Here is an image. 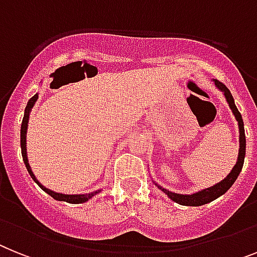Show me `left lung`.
<instances>
[{"mask_svg":"<svg viewBox=\"0 0 257 257\" xmlns=\"http://www.w3.org/2000/svg\"><path fill=\"white\" fill-rule=\"evenodd\" d=\"M214 84L219 89L220 92H223L224 97H226V101H227L228 106H230L231 111L235 115L236 120H238L239 126V155L238 160H236V164L234 165V168L231 169V172L227 175L226 179H223L222 181H219L215 185L206 188V189H202L200 192L193 193V194H180V193H173L169 192V190L164 189L160 185H158L159 189H162L163 192L167 194V196L171 198L172 201L180 203L182 206H201V205H205V203H209L211 201L217 200L218 197H220L222 194L227 192L230 189L232 184L236 181L239 173H240L241 168H243V164H244V156H245V134H244V123H243V118H241V114L239 113L238 107L235 106L234 98H232V94L227 89V86L222 84L218 80H214Z\"/></svg>","mask_w":257,"mask_h":257,"instance_id":"left-lung-1","label":"left lung"}]
</instances>
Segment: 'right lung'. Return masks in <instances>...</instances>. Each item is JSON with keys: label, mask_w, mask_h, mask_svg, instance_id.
<instances>
[{"label": "right lung", "mask_w": 257, "mask_h": 257, "mask_svg": "<svg viewBox=\"0 0 257 257\" xmlns=\"http://www.w3.org/2000/svg\"><path fill=\"white\" fill-rule=\"evenodd\" d=\"M38 99V93L34 97L29 99V102H27L26 109H25V115H23V119H22V126H21V150H22V158H23V162H25V165H26L27 171H29L30 176H31V179L34 181L37 182L38 185L40 186V189H43L44 192L50 194L54 200L56 201H65V202H69V203H84L86 201H89L92 197H94L97 193H99L101 190H95V192L92 193H86V194H63V193H56L54 190H50L47 189L46 186H43L38 181V179L35 177V175L33 173L31 168H30V164H29V159H27V151H26V135H27V126H29V116L30 113H31V109L34 107L35 102H37Z\"/></svg>", "instance_id": "add662e5"}]
</instances>
